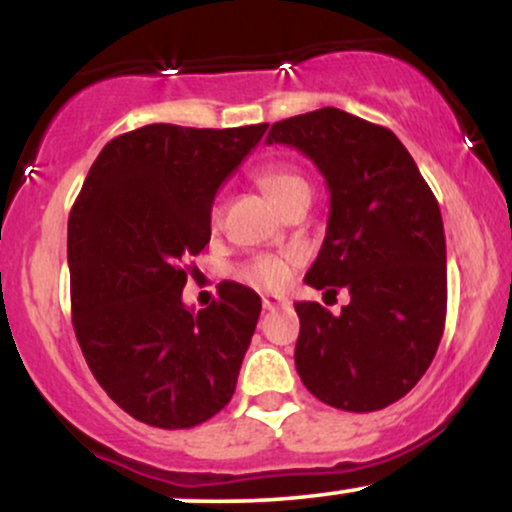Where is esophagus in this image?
Masks as SVG:
<instances>
[{"mask_svg":"<svg viewBox=\"0 0 512 512\" xmlns=\"http://www.w3.org/2000/svg\"><path fill=\"white\" fill-rule=\"evenodd\" d=\"M286 303H289V301H286V298H281V296H262V308H264V310L284 308Z\"/></svg>","mask_w":512,"mask_h":512,"instance_id":"esophagus-1","label":"esophagus"}]
</instances>
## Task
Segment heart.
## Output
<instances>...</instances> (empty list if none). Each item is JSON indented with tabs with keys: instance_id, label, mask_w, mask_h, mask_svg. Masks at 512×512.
Returning <instances> with one entry per match:
<instances>
[{
	"instance_id": "obj_1",
	"label": "heart",
	"mask_w": 512,
	"mask_h": 512,
	"mask_svg": "<svg viewBox=\"0 0 512 512\" xmlns=\"http://www.w3.org/2000/svg\"><path fill=\"white\" fill-rule=\"evenodd\" d=\"M257 185L267 192V197L272 199L276 207L286 202V199L296 195L308 187V182L298 170L289 166H267L257 175ZM219 221V209L211 211V223ZM298 257L296 255H262L255 260L245 262L238 269V279L243 284L255 286L262 291H281L289 286L293 269H296Z\"/></svg>"
}]
</instances>
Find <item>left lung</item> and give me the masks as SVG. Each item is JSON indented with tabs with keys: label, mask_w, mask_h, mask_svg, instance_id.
<instances>
[{
	"label": "left lung",
	"mask_w": 512,
	"mask_h": 512,
	"mask_svg": "<svg viewBox=\"0 0 512 512\" xmlns=\"http://www.w3.org/2000/svg\"><path fill=\"white\" fill-rule=\"evenodd\" d=\"M267 144L315 163L330 219L305 284L351 301L332 315L296 303V370L320 402L378 411L402 399L436 356L448 310L440 207L414 158L387 127L339 108L274 122Z\"/></svg>",
	"instance_id": "left-lung-1"
}]
</instances>
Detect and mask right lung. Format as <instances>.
<instances>
[{"mask_svg": "<svg viewBox=\"0 0 512 512\" xmlns=\"http://www.w3.org/2000/svg\"><path fill=\"white\" fill-rule=\"evenodd\" d=\"M267 125H146L88 170L67 228L72 322L93 378L156 428H192L231 402L262 301L223 281L204 310L182 303L187 257L211 238L223 180Z\"/></svg>", "mask_w": 512, "mask_h": 512, "instance_id": "add662e5", "label": "right lung"}]
</instances>
